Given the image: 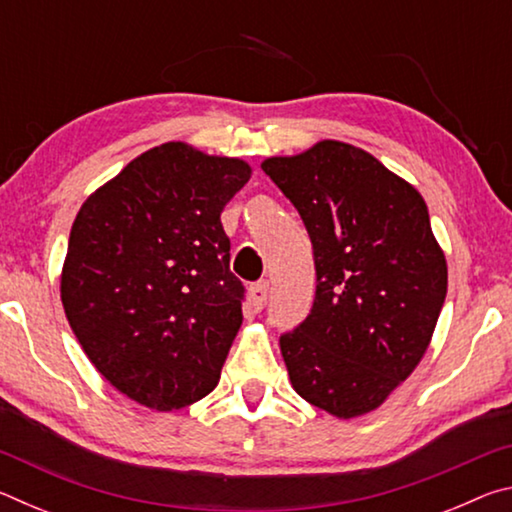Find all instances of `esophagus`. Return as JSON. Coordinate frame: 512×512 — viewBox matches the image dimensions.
<instances>
[{
	"label": "esophagus",
	"instance_id": "esophagus-1",
	"mask_svg": "<svg viewBox=\"0 0 512 512\" xmlns=\"http://www.w3.org/2000/svg\"><path fill=\"white\" fill-rule=\"evenodd\" d=\"M248 298H250V307H253V311H262L266 305V298H268V282L259 280L255 284H250Z\"/></svg>",
	"mask_w": 512,
	"mask_h": 512
}]
</instances>
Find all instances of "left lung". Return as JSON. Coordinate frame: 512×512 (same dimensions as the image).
<instances>
[{
  "label": "left lung",
  "mask_w": 512,
  "mask_h": 512,
  "mask_svg": "<svg viewBox=\"0 0 512 512\" xmlns=\"http://www.w3.org/2000/svg\"><path fill=\"white\" fill-rule=\"evenodd\" d=\"M262 169L309 232L316 293L280 336L300 397L336 418L386 400L427 352L447 264L415 189L357 146L325 140Z\"/></svg>",
  "instance_id": "1"
}]
</instances>
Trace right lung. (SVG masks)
Wrapping results in <instances>:
<instances>
[{
    "instance_id": "add662e5",
    "label": "right lung",
    "mask_w": 512,
    "mask_h": 512,
    "mask_svg": "<svg viewBox=\"0 0 512 512\" xmlns=\"http://www.w3.org/2000/svg\"><path fill=\"white\" fill-rule=\"evenodd\" d=\"M248 178L244 160L169 142L76 214L60 277L67 320L94 368L149 409H180L219 381L246 298L221 212Z\"/></svg>"
}]
</instances>
